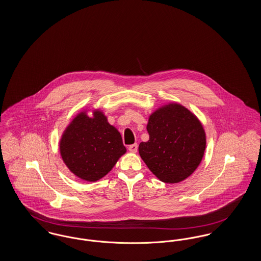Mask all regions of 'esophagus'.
<instances>
[{
  "mask_svg": "<svg viewBox=\"0 0 261 261\" xmlns=\"http://www.w3.org/2000/svg\"><path fill=\"white\" fill-rule=\"evenodd\" d=\"M129 150H130L131 152H137V150H138V145H137V144H133V145L129 146Z\"/></svg>",
  "mask_w": 261,
  "mask_h": 261,
  "instance_id": "obj_1",
  "label": "esophagus"
}]
</instances>
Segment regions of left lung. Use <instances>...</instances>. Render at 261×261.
<instances>
[{"label": "left lung", "instance_id": "obj_1", "mask_svg": "<svg viewBox=\"0 0 261 261\" xmlns=\"http://www.w3.org/2000/svg\"><path fill=\"white\" fill-rule=\"evenodd\" d=\"M149 139L139 153L149 170L164 183H179L195 172L201 162L206 137L199 118L187 108L169 102L149 117Z\"/></svg>", "mask_w": 261, "mask_h": 261}]
</instances>
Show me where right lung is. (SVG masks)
<instances>
[{"instance_id":"right-lung-1","label":"right lung","mask_w":261,"mask_h":261,"mask_svg":"<svg viewBox=\"0 0 261 261\" xmlns=\"http://www.w3.org/2000/svg\"><path fill=\"white\" fill-rule=\"evenodd\" d=\"M79 112L65 128L60 152L68 169L78 178L96 182L109 173L126 152L118 130L108 122L105 113L95 110Z\"/></svg>"}]
</instances>
